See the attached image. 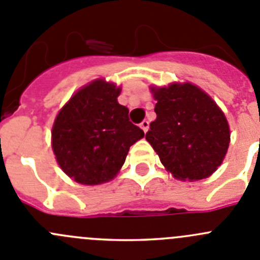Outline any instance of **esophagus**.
<instances>
[{
	"instance_id": "esophagus-1",
	"label": "esophagus",
	"mask_w": 260,
	"mask_h": 260,
	"mask_svg": "<svg viewBox=\"0 0 260 260\" xmlns=\"http://www.w3.org/2000/svg\"><path fill=\"white\" fill-rule=\"evenodd\" d=\"M140 127L142 128L143 132H145V133L147 132V129H148V122H147V120H143V122L140 124Z\"/></svg>"
}]
</instances>
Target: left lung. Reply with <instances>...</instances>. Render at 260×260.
Returning <instances> with one entry per match:
<instances>
[{"label": "left lung", "instance_id": "left-lung-1", "mask_svg": "<svg viewBox=\"0 0 260 260\" xmlns=\"http://www.w3.org/2000/svg\"><path fill=\"white\" fill-rule=\"evenodd\" d=\"M156 100V120L146 140L166 171L183 181L212 175L222 164L230 145V125L215 100L191 82L151 85Z\"/></svg>", "mask_w": 260, "mask_h": 260}]
</instances>
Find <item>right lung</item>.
Wrapping results in <instances>:
<instances>
[{"instance_id": "1", "label": "right lung", "mask_w": 260, "mask_h": 260, "mask_svg": "<svg viewBox=\"0 0 260 260\" xmlns=\"http://www.w3.org/2000/svg\"><path fill=\"white\" fill-rule=\"evenodd\" d=\"M122 87L96 79L80 87L55 115L52 150L71 180L99 185L117 176L129 147L145 133L118 103Z\"/></svg>"}]
</instances>
